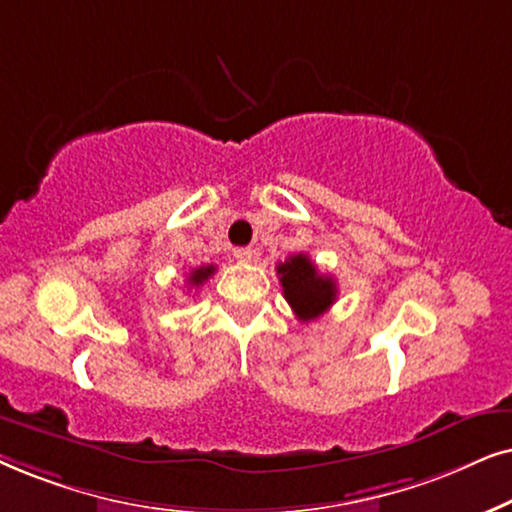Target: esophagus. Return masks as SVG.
Listing matches in <instances>:
<instances>
[{"label":"esophagus","instance_id":"esophagus-1","mask_svg":"<svg viewBox=\"0 0 512 512\" xmlns=\"http://www.w3.org/2000/svg\"><path fill=\"white\" fill-rule=\"evenodd\" d=\"M234 257L238 262L250 264V262H255V250H252V248H234Z\"/></svg>","mask_w":512,"mask_h":512}]
</instances>
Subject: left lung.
I'll use <instances>...</instances> for the list:
<instances>
[{"instance_id":"8db88e82","label":"left lung","mask_w":512,"mask_h":512,"mask_svg":"<svg viewBox=\"0 0 512 512\" xmlns=\"http://www.w3.org/2000/svg\"><path fill=\"white\" fill-rule=\"evenodd\" d=\"M276 274L281 278L285 299H288L295 316L304 323L323 316L335 304L337 283L332 281V276L318 274L316 264L302 252L278 264Z\"/></svg>"}]
</instances>
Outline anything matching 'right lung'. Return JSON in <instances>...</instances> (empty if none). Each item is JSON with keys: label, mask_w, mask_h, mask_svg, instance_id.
Returning <instances> with one entry per match:
<instances>
[{"label": "right lung", "mask_w": 512, "mask_h": 512, "mask_svg": "<svg viewBox=\"0 0 512 512\" xmlns=\"http://www.w3.org/2000/svg\"><path fill=\"white\" fill-rule=\"evenodd\" d=\"M213 274H215V267H213V264H208V267H199V269H194L192 274H189L187 281H189V285H192V288H199V285L206 283L208 278L213 276Z\"/></svg>", "instance_id": "obj_1"}]
</instances>
